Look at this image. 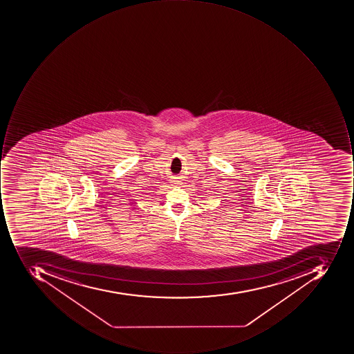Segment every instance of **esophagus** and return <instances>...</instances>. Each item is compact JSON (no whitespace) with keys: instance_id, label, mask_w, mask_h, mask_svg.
I'll return each mask as SVG.
<instances>
[{"instance_id":"1","label":"esophagus","mask_w":354,"mask_h":354,"mask_svg":"<svg viewBox=\"0 0 354 354\" xmlns=\"http://www.w3.org/2000/svg\"><path fill=\"white\" fill-rule=\"evenodd\" d=\"M172 182H174V184H176V180H172Z\"/></svg>"}]
</instances>
